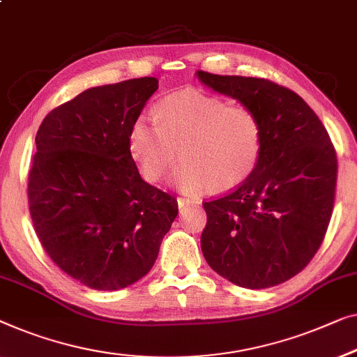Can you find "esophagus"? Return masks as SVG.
<instances>
[{
	"label": "esophagus",
	"mask_w": 357,
	"mask_h": 357,
	"mask_svg": "<svg viewBox=\"0 0 357 357\" xmlns=\"http://www.w3.org/2000/svg\"><path fill=\"white\" fill-rule=\"evenodd\" d=\"M177 204H178L180 209H183V208H187V206L193 204V201H190L187 198H177Z\"/></svg>",
	"instance_id": "obj_1"
}]
</instances>
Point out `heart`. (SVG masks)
<instances>
[{
	"instance_id": "1",
	"label": "heart",
	"mask_w": 357,
	"mask_h": 357,
	"mask_svg": "<svg viewBox=\"0 0 357 357\" xmlns=\"http://www.w3.org/2000/svg\"><path fill=\"white\" fill-rule=\"evenodd\" d=\"M264 130L246 106L199 90L169 95L154 107V121L138 117L128 132V148L148 182H158L177 159L172 183L187 193L240 187L255 172Z\"/></svg>"
}]
</instances>
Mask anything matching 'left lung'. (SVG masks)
<instances>
[{"instance_id":"1","label":"left lung","mask_w":357,"mask_h":357,"mask_svg":"<svg viewBox=\"0 0 357 357\" xmlns=\"http://www.w3.org/2000/svg\"><path fill=\"white\" fill-rule=\"evenodd\" d=\"M201 84L261 119L264 140L251 177L204 203L201 250L214 272L262 290L309 264L333 211L337 153L324 123L296 93L266 79L198 70Z\"/></svg>"}]
</instances>
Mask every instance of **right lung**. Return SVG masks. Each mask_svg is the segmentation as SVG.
Returning a JSON list of instances; mask_svg holds the SVG:
<instances>
[{"instance_id": "right-lung-1", "label": "right lung", "mask_w": 357, "mask_h": 357, "mask_svg": "<svg viewBox=\"0 0 357 357\" xmlns=\"http://www.w3.org/2000/svg\"><path fill=\"white\" fill-rule=\"evenodd\" d=\"M154 77L93 86L56 107L37 132L29 208L61 271L116 291L151 271L177 199L144 182L128 132L158 90Z\"/></svg>"}]
</instances>
